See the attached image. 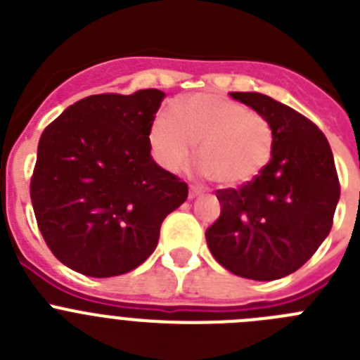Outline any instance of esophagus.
Returning a JSON list of instances; mask_svg holds the SVG:
<instances>
[{"label":"esophagus","mask_w":360,"mask_h":360,"mask_svg":"<svg viewBox=\"0 0 360 360\" xmlns=\"http://www.w3.org/2000/svg\"><path fill=\"white\" fill-rule=\"evenodd\" d=\"M202 193H203V191L200 189V187H196V186H191L189 187V198L191 200L196 198V196H200V195H202Z\"/></svg>","instance_id":"esophagus-1"}]
</instances>
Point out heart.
Returning a JSON list of instances; mask_svg holds the SVG:
<instances>
[{"mask_svg":"<svg viewBox=\"0 0 360 360\" xmlns=\"http://www.w3.org/2000/svg\"><path fill=\"white\" fill-rule=\"evenodd\" d=\"M153 153L165 169H184L198 144L200 173L234 187L262 174L272 157L274 129L265 115L212 94L180 98L149 131Z\"/></svg>","mask_w":360,"mask_h":360,"instance_id":"heart-1","label":"heart"}]
</instances>
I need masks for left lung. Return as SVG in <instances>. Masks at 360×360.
I'll return each instance as SVG.
<instances>
[{
    "mask_svg": "<svg viewBox=\"0 0 360 360\" xmlns=\"http://www.w3.org/2000/svg\"><path fill=\"white\" fill-rule=\"evenodd\" d=\"M231 97L269 119L274 149L259 176L216 191L221 212L205 240L229 272L272 281L303 266L328 236L341 186L328 141L311 120L269 95Z\"/></svg>",
    "mask_w": 360,
    "mask_h": 360,
    "instance_id": "1",
    "label": "left lung"
}]
</instances>
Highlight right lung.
Segmentation results:
<instances>
[{
  "label": "right lung",
  "instance_id": "obj_1",
  "mask_svg": "<svg viewBox=\"0 0 360 360\" xmlns=\"http://www.w3.org/2000/svg\"><path fill=\"white\" fill-rule=\"evenodd\" d=\"M165 94L90 95L43 131L30 180L37 227L53 256L79 274H126L157 249L164 218L187 184L151 157Z\"/></svg>",
  "mask_w": 360,
  "mask_h": 360
}]
</instances>
